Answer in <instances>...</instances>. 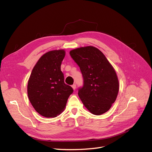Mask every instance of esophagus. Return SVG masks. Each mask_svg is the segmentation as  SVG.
<instances>
[{
  "label": "esophagus",
  "instance_id": "1",
  "mask_svg": "<svg viewBox=\"0 0 152 152\" xmlns=\"http://www.w3.org/2000/svg\"><path fill=\"white\" fill-rule=\"evenodd\" d=\"M72 87L73 89L75 91V89H76V85H75V84H73V85L72 86Z\"/></svg>",
  "mask_w": 152,
  "mask_h": 152
}]
</instances>
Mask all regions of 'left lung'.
Returning <instances> with one entry per match:
<instances>
[{
  "label": "left lung",
  "instance_id": "8db88e82",
  "mask_svg": "<svg viewBox=\"0 0 152 152\" xmlns=\"http://www.w3.org/2000/svg\"><path fill=\"white\" fill-rule=\"evenodd\" d=\"M70 54L83 77V86L78 89L82 102L96 115L107 112L116 100L119 89L113 66L103 53L93 46L72 50Z\"/></svg>",
  "mask_w": 152,
  "mask_h": 152
}]
</instances>
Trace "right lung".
Masks as SVG:
<instances>
[{
	"label": "right lung",
	"instance_id": "1",
	"mask_svg": "<svg viewBox=\"0 0 152 152\" xmlns=\"http://www.w3.org/2000/svg\"><path fill=\"white\" fill-rule=\"evenodd\" d=\"M65 51L54 50L41 57L34 67L28 82V98L41 115L49 118L60 114L73 92L64 82L61 65Z\"/></svg>",
	"mask_w": 152,
	"mask_h": 152
}]
</instances>
